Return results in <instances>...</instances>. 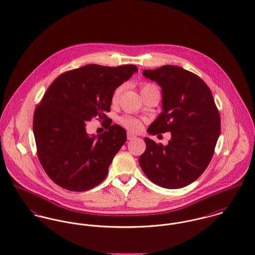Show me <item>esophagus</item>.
Masks as SVG:
<instances>
[{
    "label": "esophagus",
    "instance_id": "esophagus-1",
    "mask_svg": "<svg viewBox=\"0 0 255 255\" xmlns=\"http://www.w3.org/2000/svg\"><path fill=\"white\" fill-rule=\"evenodd\" d=\"M136 138V135H134L131 132H128V140H132V139Z\"/></svg>",
    "mask_w": 255,
    "mask_h": 255
}]
</instances>
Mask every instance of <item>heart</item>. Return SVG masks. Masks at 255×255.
I'll return each instance as SVG.
<instances>
[{"mask_svg": "<svg viewBox=\"0 0 255 255\" xmlns=\"http://www.w3.org/2000/svg\"><path fill=\"white\" fill-rule=\"evenodd\" d=\"M154 89H158V88L154 85H151V84H143L140 87V92H141V93H143L147 92V91H150V90H154ZM122 91H123V87H119L114 91L113 95H112V101L114 103L119 100ZM121 124L126 128H128L129 130H132V131H137L141 128V122L139 121L138 119L132 118V117H124V118H122L121 119Z\"/></svg>", "mask_w": 255, "mask_h": 255, "instance_id": "heart-1", "label": "heart"}]
</instances>
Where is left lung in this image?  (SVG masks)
<instances>
[{"label": "left lung", "mask_w": 255, "mask_h": 255, "mask_svg": "<svg viewBox=\"0 0 255 255\" xmlns=\"http://www.w3.org/2000/svg\"><path fill=\"white\" fill-rule=\"evenodd\" d=\"M143 76L162 89V112L147 131H169L163 146L145 137L146 150L139 158L145 175L167 189L189 185L208 167L220 134V115L208 85L179 66L143 70Z\"/></svg>", "instance_id": "1"}]
</instances>
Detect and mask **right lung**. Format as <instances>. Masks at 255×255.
I'll list each match as a JSON object with an SVG mask.
<instances>
[{
	"label": "right lung",
	"instance_id": "right-lung-1",
	"mask_svg": "<svg viewBox=\"0 0 255 255\" xmlns=\"http://www.w3.org/2000/svg\"><path fill=\"white\" fill-rule=\"evenodd\" d=\"M137 71L131 64H89L61 74L49 86L35 110L33 131L39 161L55 184L83 192L105 179L127 132L108 123L102 134L90 136L86 124L94 117L108 121L114 91Z\"/></svg>",
	"mask_w": 255,
	"mask_h": 255
}]
</instances>
